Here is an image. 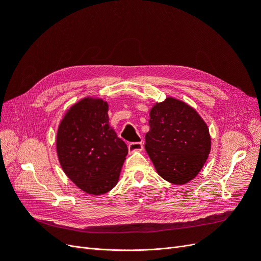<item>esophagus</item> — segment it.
Segmentation results:
<instances>
[{"mask_svg": "<svg viewBox=\"0 0 261 261\" xmlns=\"http://www.w3.org/2000/svg\"><path fill=\"white\" fill-rule=\"evenodd\" d=\"M144 148V145L143 143H129L128 144V150L129 152H134V151H141Z\"/></svg>", "mask_w": 261, "mask_h": 261, "instance_id": "esophagus-1", "label": "esophagus"}]
</instances>
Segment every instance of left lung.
<instances>
[{
  "label": "left lung",
  "mask_w": 261,
  "mask_h": 261,
  "mask_svg": "<svg viewBox=\"0 0 261 261\" xmlns=\"http://www.w3.org/2000/svg\"><path fill=\"white\" fill-rule=\"evenodd\" d=\"M146 151L162 178L188 183L206 163L211 150L209 128L194 108L168 97L150 110Z\"/></svg>",
  "instance_id": "1"
}]
</instances>
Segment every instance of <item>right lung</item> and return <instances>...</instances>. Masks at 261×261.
Returning a JSON list of instances; mask_svg holds the SVG:
<instances>
[{
  "instance_id": "1",
  "label": "right lung",
  "mask_w": 261,
  "mask_h": 261,
  "mask_svg": "<svg viewBox=\"0 0 261 261\" xmlns=\"http://www.w3.org/2000/svg\"><path fill=\"white\" fill-rule=\"evenodd\" d=\"M109 105L86 97L59 125L57 152L66 176L87 194L103 195L117 184L128 149L109 124Z\"/></svg>"
}]
</instances>
